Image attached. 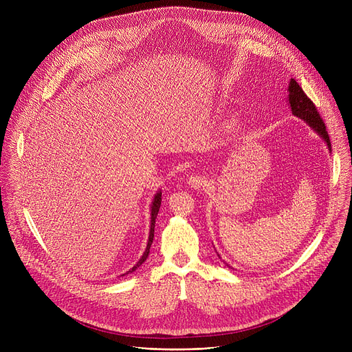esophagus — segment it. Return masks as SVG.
<instances>
[{"instance_id":"obj_1","label":"esophagus","mask_w":352,"mask_h":352,"mask_svg":"<svg viewBox=\"0 0 352 352\" xmlns=\"http://www.w3.org/2000/svg\"><path fill=\"white\" fill-rule=\"evenodd\" d=\"M188 184H189L192 188L199 189V188H202V186H206L208 179H206L205 177H202V175L193 174V175H190V177L188 178Z\"/></svg>"}]
</instances>
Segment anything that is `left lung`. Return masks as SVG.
<instances>
[{
    "label": "left lung",
    "instance_id": "left-lung-1",
    "mask_svg": "<svg viewBox=\"0 0 352 352\" xmlns=\"http://www.w3.org/2000/svg\"><path fill=\"white\" fill-rule=\"evenodd\" d=\"M288 103H289L292 114L300 120H304L326 142L329 150H331L330 138L326 131V125H324L323 120L320 118L312 100L305 94L302 87L296 83L295 79L289 80Z\"/></svg>",
    "mask_w": 352,
    "mask_h": 352
}]
</instances>
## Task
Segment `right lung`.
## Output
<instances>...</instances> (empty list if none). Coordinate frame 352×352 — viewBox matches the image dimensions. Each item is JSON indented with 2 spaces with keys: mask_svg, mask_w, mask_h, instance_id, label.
<instances>
[{
  "mask_svg": "<svg viewBox=\"0 0 352 352\" xmlns=\"http://www.w3.org/2000/svg\"><path fill=\"white\" fill-rule=\"evenodd\" d=\"M160 205H162V190H159L156 195H155V197H153V202H152V213H150V232H148V239H147V246H146V250L143 252V255H142V258L139 259V262L129 270V272H126L125 274H128V273H132V272H135L146 259H147V256H148V252H150V245H152V242H153V238H155V224H156V219H157V214H159V209H160ZM125 274H122V276H125Z\"/></svg>",
  "mask_w": 352,
  "mask_h": 352,
  "instance_id": "obj_1",
  "label": "right lung"
}]
</instances>
